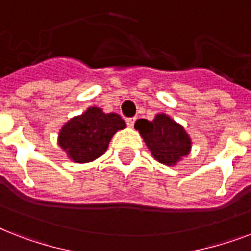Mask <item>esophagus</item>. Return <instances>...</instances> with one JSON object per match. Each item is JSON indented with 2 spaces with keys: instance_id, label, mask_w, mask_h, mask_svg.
<instances>
[{
  "instance_id": "obj_1",
  "label": "esophagus",
  "mask_w": 251,
  "mask_h": 251,
  "mask_svg": "<svg viewBox=\"0 0 251 251\" xmlns=\"http://www.w3.org/2000/svg\"><path fill=\"white\" fill-rule=\"evenodd\" d=\"M135 120H137V118H135V117L126 118V124H127V125H129L130 127H133L134 124H135Z\"/></svg>"
}]
</instances>
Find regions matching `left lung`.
<instances>
[{
	"mask_svg": "<svg viewBox=\"0 0 251 251\" xmlns=\"http://www.w3.org/2000/svg\"><path fill=\"white\" fill-rule=\"evenodd\" d=\"M134 127L139 131L152 156L161 164L176 165L190 153L189 134L167 114H156L152 121L141 118Z\"/></svg>",
	"mask_w": 251,
	"mask_h": 251,
	"instance_id": "8db88e82",
	"label": "left lung"
}]
</instances>
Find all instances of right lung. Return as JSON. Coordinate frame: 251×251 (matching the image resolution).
<instances>
[{
  "instance_id": "obj_1",
  "label": "right lung",
  "mask_w": 251,
  "mask_h": 251,
  "mask_svg": "<svg viewBox=\"0 0 251 251\" xmlns=\"http://www.w3.org/2000/svg\"><path fill=\"white\" fill-rule=\"evenodd\" d=\"M125 127L126 122L117 113H104L101 108L91 106L62 126L58 145L74 163H88L101 156L112 137Z\"/></svg>"
}]
</instances>
